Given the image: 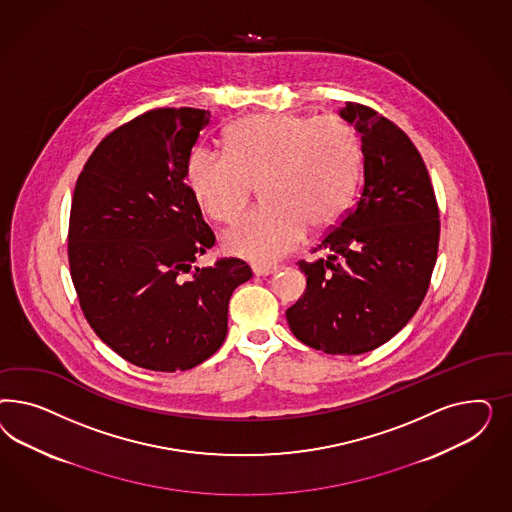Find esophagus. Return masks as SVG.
Here are the masks:
<instances>
[{
	"instance_id": "esophagus-1",
	"label": "esophagus",
	"mask_w": 512,
	"mask_h": 512,
	"mask_svg": "<svg viewBox=\"0 0 512 512\" xmlns=\"http://www.w3.org/2000/svg\"><path fill=\"white\" fill-rule=\"evenodd\" d=\"M251 270H253V274H255V276H270V274L278 272V266H266V264H253V266H251Z\"/></svg>"
}]
</instances>
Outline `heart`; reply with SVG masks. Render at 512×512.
Instances as JSON below:
<instances>
[{
	"label": "heart",
	"mask_w": 512,
	"mask_h": 512,
	"mask_svg": "<svg viewBox=\"0 0 512 512\" xmlns=\"http://www.w3.org/2000/svg\"><path fill=\"white\" fill-rule=\"evenodd\" d=\"M227 148L229 154L193 148L186 161L187 187L202 214L231 223L259 186L263 206L225 233L227 248L257 263L291 253L308 227L336 223L362 174L357 131L336 116H248L229 129Z\"/></svg>",
	"instance_id": "1"
}]
</instances>
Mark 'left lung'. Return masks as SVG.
I'll return each mask as SVG.
<instances>
[{"label":"left lung","mask_w":512,"mask_h":512,"mask_svg":"<svg viewBox=\"0 0 512 512\" xmlns=\"http://www.w3.org/2000/svg\"><path fill=\"white\" fill-rule=\"evenodd\" d=\"M357 125L364 184L357 204L298 261L306 291L287 310L298 340L328 355H362L396 336L419 310L439 248V208L417 146L377 110L347 103Z\"/></svg>","instance_id":"8db88e82"}]
</instances>
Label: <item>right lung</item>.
<instances>
[{
	"instance_id": "add662e5",
	"label": "right lung",
	"mask_w": 512,
	"mask_h": 512,
	"mask_svg": "<svg viewBox=\"0 0 512 512\" xmlns=\"http://www.w3.org/2000/svg\"><path fill=\"white\" fill-rule=\"evenodd\" d=\"M210 122L201 109H152L110 131L78 176L67 255L93 332L127 362L184 372L227 336L236 257L195 266L216 236L186 184L187 155Z\"/></svg>"
}]
</instances>
